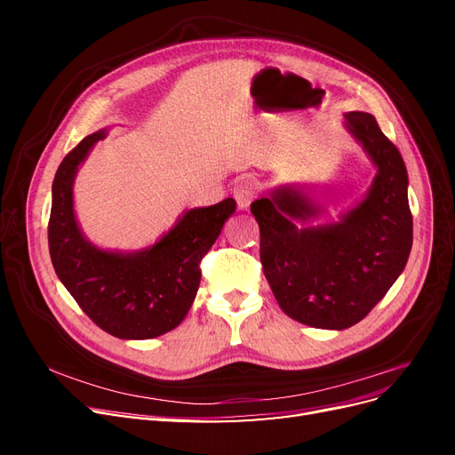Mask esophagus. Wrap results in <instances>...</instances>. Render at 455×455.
I'll return each instance as SVG.
<instances>
[{"instance_id": "34e87169", "label": "esophagus", "mask_w": 455, "mask_h": 455, "mask_svg": "<svg viewBox=\"0 0 455 455\" xmlns=\"http://www.w3.org/2000/svg\"><path fill=\"white\" fill-rule=\"evenodd\" d=\"M233 197L237 201L239 211H246L251 206L254 199V188L251 182H239L235 188H233Z\"/></svg>"}]
</instances>
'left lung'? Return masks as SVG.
Wrapping results in <instances>:
<instances>
[{
    "instance_id": "1",
    "label": "left lung",
    "mask_w": 455,
    "mask_h": 455,
    "mask_svg": "<svg viewBox=\"0 0 455 455\" xmlns=\"http://www.w3.org/2000/svg\"><path fill=\"white\" fill-rule=\"evenodd\" d=\"M346 131L376 169L366 194L324 222L316 184H279L251 204L259 259L279 307L313 328L346 330L401 277L411 251L408 172L374 116L347 112Z\"/></svg>"
}]
</instances>
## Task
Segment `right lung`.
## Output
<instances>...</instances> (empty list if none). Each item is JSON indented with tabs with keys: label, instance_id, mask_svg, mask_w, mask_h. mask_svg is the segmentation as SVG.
<instances>
[{
	"label": "right lung",
	"instance_id": "1",
	"mask_svg": "<svg viewBox=\"0 0 455 455\" xmlns=\"http://www.w3.org/2000/svg\"><path fill=\"white\" fill-rule=\"evenodd\" d=\"M108 129L85 136L52 180L49 252L66 291L96 326L121 339H151L180 324L201 283L199 264L235 212V201L184 211L140 251L100 249L87 239L74 209L76 176Z\"/></svg>",
	"mask_w": 455,
	"mask_h": 455
}]
</instances>
